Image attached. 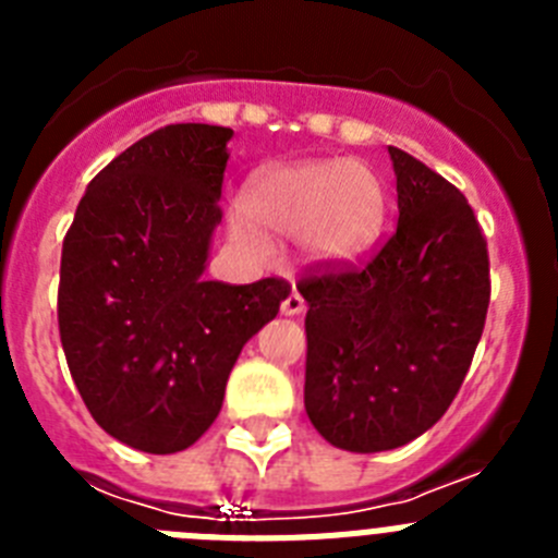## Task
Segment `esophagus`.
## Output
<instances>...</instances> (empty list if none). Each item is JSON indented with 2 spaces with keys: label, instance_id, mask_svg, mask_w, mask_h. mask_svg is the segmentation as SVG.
Here are the masks:
<instances>
[{
  "label": "esophagus",
  "instance_id": "esophagus-1",
  "mask_svg": "<svg viewBox=\"0 0 558 558\" xmlns=\"http://www.w3.org/2000/svg\"><path fill=\"white\" fill-rule=\"evenodd\" d=\"M304 307H307V304H304L302 293H295V290L282 302V313L284 315H302Z\"/></svg>",
  "mask_w": 558,
  "mask_h": 558
}]
</instances>
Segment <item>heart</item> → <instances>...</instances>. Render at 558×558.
I'll return each instance as SVG.
<instances>
[{"label": "heart", "instance_id": "b5f03b06", "mask_svg": "<svg viewBox=\"0 0 558 558\" xmlns=\"http://www.w3.org/2000/svg\"><path fill=\"white\" fill-rule=\"evenodd\" d=\"M243 215L256 231L295 240L322 263H352L377 243L386 220V192L363 161H304L274 167L248 186ZM236 240L263 251L248 226Z\"/></svg>", "mask_w": 558, "mask_h": 558}]
</instances>
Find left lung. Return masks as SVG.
<instances>
[{
	"label": "left lung",
	"mask_w": 558,
	"mask_h": 558,
	"mask_svg": "<svg viewBox=\"0 0 558 558\" xmlns=\"http://www.w3.org/2000/svg\"><path fill=\"white\" fill-rule=\"evenodd\" d=\"M397 231L366 263L324 265L307 302L304 408L329 445L383 452L430 430L456 399L489 310V251L461 190L388 147Z\"/></svg>",
	"instance_id": "obj_1"
}]
</instances>
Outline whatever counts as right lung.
<instances>
[{
	"label": "right lung",
	"instance_id": "add662e5",
	"mask_svg": "<svg viewBox=\"0 0 558 558\" xmlns=\"http://www.w3.org/2000/svg\"><path fill=\"white\" fill-rule=\"evenodd\" d=\"M231 128L147 133L97 172L63 236L58 329L97 425L133 450L192 447L223 408L236 357L290 295L206 279Z\"/></svg>",
	"mask_w": 558,
	"mask_h": 558
}]
</instances>
